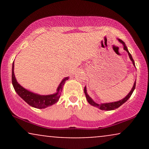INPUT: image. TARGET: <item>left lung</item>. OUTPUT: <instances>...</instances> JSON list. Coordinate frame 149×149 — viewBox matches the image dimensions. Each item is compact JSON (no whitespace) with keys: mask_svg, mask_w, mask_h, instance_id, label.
Segmentation results:
<instances>
[{"mask_svg":"<svg viewBox=\"0 0 149 149\" xmlns=\"http://www.w3.org/2000/svg\"><path fill=\"white\" fill-rule=\"evenodd\" d=\"M118 40L120 42V43L123 44V49L125 50L128 53V55H129V57L130 59V60L132 61V62L133 65H134V66H135V64H134V59H133L132 57L131 54L129 52V51H128L127 49V46H126L125 43L122 40H120V39L118 38ZM135 86H136V80L134 81V85H133V87L132 88V90H130V92L128 93V95L126 96L125 97H124L123 100H119V101H117V102H110V103H102V104H97L95 102H94V100H92V99L90 97V96L88 95V92H87V88H86V86L84 88V92H85V97H86V99L87 100H88V103L90 104V105L93 106V107H95L97 108H98V109H101V110H104V111H111V110H115V109H118V108L120 107L122 104H123L125 102H126L127 101L128 99L130 98V97H131L132 94L133 93V92H134V89H135Z\"/></svg>","mask_w":149,"mask_h":149,"instance_id":"8db88e82","label":"left lung"}]
</instances>
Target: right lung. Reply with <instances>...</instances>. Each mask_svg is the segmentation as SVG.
I'll list each match as a JSON object with an SVG mask.
<instances>
[{"label":"right lung","instance_id":"obj_1","mask_svg":"<svg viewBox=\"0 0 149 149\" xmlns=\"http://www.w3.org/2000/svg\"><path fill=\"white\" fill-rule=\"evenodd\" d=\"M68 79H69V77H66L61 80L55 93L52 94V95H40L38 94L34 93V92L29 90H26V89L23 88L19 83H18L14 73V62L13 64L12 83H13V85L14 87L15 92L29 105H30L32 107L36 108V109H45V108L50 107L53 104L57 103L61 96L63 86H64L65 82Z\"/></svg>","mask_w":149,"mask_h":149}]
</instances>
